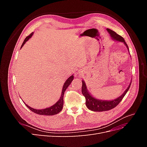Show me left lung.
Listing matches in <instances>:
<instances>
[{"mask_svg": "<svg viewBox=\"0 0 147 147\" xmlns=\"http://www.w3.org/2000/svg\"><path fill=\"white\" fill-rule=\"evenodd\" d=\"M107 32L109 33L110 37H112V40L117 42H123L127 47L128 51L129 52L127 45L125 42L124 39L121 36H120L119 35L117 34L116 32L110 29H107ZM131 82L130 83L129 85L128 86L126 90L124 91L123 94L118 97H117V99L110 100H105L97 99V98H95V97H93L91 94V93H90V92L88 91L85 82H84V80H82V92L83 95L86 99V105L88 109L93 111V112H104V111L110 110L115 108V107L118 105V104H119V103L121 101L124 96L126 95L127 92L129 90V89L130 88Z\"/></svg>", "mask_w": 147, "mask_h": 147, "instance_id": "left-lung-1", "label": "left lung"}]
</instances>
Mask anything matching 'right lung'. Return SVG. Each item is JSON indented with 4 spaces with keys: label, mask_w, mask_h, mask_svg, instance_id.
<instances>
[{
    "label": "right lung",
    "mask_w": 147,
    "mask_h": 147,
    "mask_svg": "<svg viewBox=\"0 0 147 147\" xmlns=\"http://www.w3.org/2000/svg\"><path fill=\"white\" fill-rule=\"evenodd\" d=\"M34 34V32L31 33L29 36H28L26 37L24 40L22 44V45L21 47V48L24 46V44L26 43V42H28L29 40V39L32 37V36ZM74 75H71L70 76L67 80L65 82L64 85L63 86V89H62V92H61V95L59 99L57 100L56 104H55L53 105L50 107H48L46 109H33L32 107H30V106H28L27 104L24 103V102H23L25 104V105L27 106V107L28 109H29L32 112L38 114V115H56L58 113H59L62 110L63 108V105H64V100H63V97H64V92L66 90V89L69 87V86L70 84V83H72V82L74 80Z\"/></svg>",
    "instance_id": "right-lung-1"
}]
</instances>
